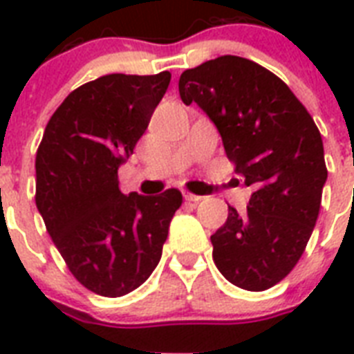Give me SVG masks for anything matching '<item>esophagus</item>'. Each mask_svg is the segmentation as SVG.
I'll return each instance as SVG.
<instances>
[{
  "label": "esophagus",
  "mask_w": 354,
  "mask_h": 354,
  "mask_svg": "<svg viewBox=\"0 0 354 354\" xmlns=\"http://www.w3.org/2000/svg\"><path fill=\"white\" fill-rule=\"evenodd\" d=\"M183 198L187 200V202H200V200H202V196H198V194H193V193H187V191H183Z\"/></svg>",
  "instance_id": "1"
}]
</instances>
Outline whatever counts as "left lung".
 I'll return each mask as SVG.
<instances>
[{
	"label": "left lung",
	"instance_id": "8db88e82",
	"mask_svg": "<svg viewBox=\"0 0 354 354\" xmlns=\"http://www.w3.org/2000/svg\"><path fill=\"white\" fill-rule=\"evenodd\" d=\"M185 104H198L226 156L253 187L211 235L216 268L239 288L266 290L290 274L316 226L327 182L324 141L290 88L263 66L224 55L183 71Z\"/></svg>",
	"mask_w": 354,
	"mask_h": 354
}]
</instances>
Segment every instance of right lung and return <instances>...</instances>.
Listing matches in <instances>:
<instances>
[{"mask_svg":"<svg viewBox=\"0 0 354 354\" xmlns=\"http://www.w3.org/2000/svg\"><path fill=\"white\" fill-rule=\"evenodd\" d=\"M171 73H112L71 91L36 152V207L71 274L104 297L154 272L182 193L122 194L118 171L133 154Z\"/></svg>","mask_w":354,"mask_h":354,"instance_id":"1","label":"right lung"}]
</instances>
